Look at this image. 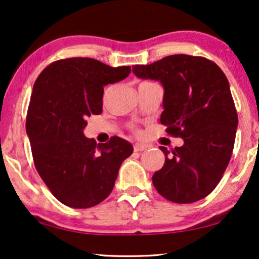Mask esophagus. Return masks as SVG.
I'll list each match as a JSON object with an SVG mask.
<instances>
[{
  "label": "esophagus",
  "instance_id": "1",
  "mask_svg": "<svg viewBox=\"0 0 259 259\" xmlns=\"http://www.w3.org/2000/svg\"><path fill=\"white\" fill-rule=\"evenodd\" d=\"M148 148L147 145H144V144H137L134 145V151L136 152H142V151H146V149Z\"/></svg>",
  "mask_w": 259,
  "mask_h": 259
}]
</instances>
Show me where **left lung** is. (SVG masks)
<instances>
[{
	"label": "left lung",
	"instance_id": "1",
	"mask_svg": "<svg viewBox=\"0 0 259 259\" xmlns=\"http://www.w3.org/2000/svg\"><path fill=\"white\" fill-rule=\"evenodd\" d=\"M132 71L162 84L161 123L185 141L171 152L160 146L166 161L153 185L174 203L202 200L219 185L234 149L238 117L226 74L216 63L189 55L167 56Z\"/></svg>",
	"mask_w": 259,
	"mask_h": 259
}]
</instances>
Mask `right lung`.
<instances>
[{
  "instance_id": "right-lung-1",
  "label": "right lung",
  "mask_w": 259,
  "mask_h": 259,
  "mask_svg": "<svg viewBox=\"0 0 259 259\" xmlns=\"http://www.w3.org/2000/svg\"><path fill=\"white\" fill-rule=\"evenodd\" d=\"M93 58L59 59L33 84L27 133L33 163L52 195L71 208H91L111 194L133 146L119 137L106 144L86 138V118L103 111L104 86L128 76Z\"/></svg>"
}]
</instances>
